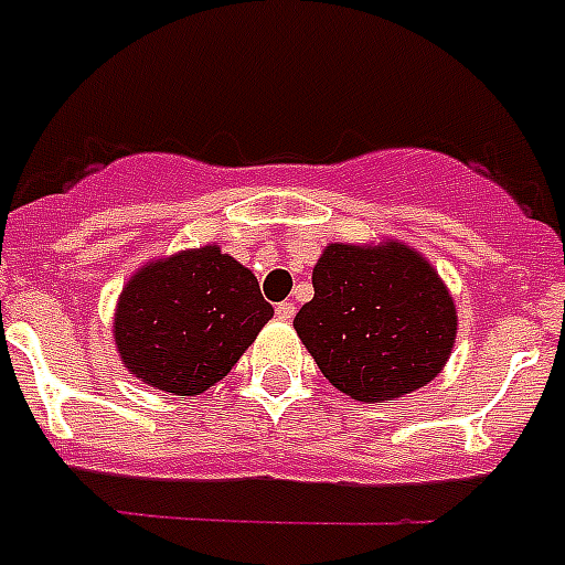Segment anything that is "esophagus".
I'll return each instance as SVG.
<instances>
[{
    "instance_id": "1",
    "label": "esophagus",
    "mask_w": 565,
    "mask_h": 565,
    "mask_svg": "<svg viewBox=\"0 0 565 565\" xmlns=\"http://www.w3.org/2000/svg\"><path fill=\"white\" fill-rule=\"evenodd\" d=\"M292 316H296V305L292 301H281V305L275 307V319L278 321H292Z\"/></svg>"
}]
</instances>
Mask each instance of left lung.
<instances>
[{
  "label": "left lung",
  "mask_w": 565,
  "mask_h": 565,
  "mask_svg": "<svg viewBox=\"0 0 565 565\" xmlns=\"http://www.w3.org/2000/svg\"><path fill=\"white\" fill-rule=\"evenodd\" d=\"M298 339L330 385L391 402L434 382L457 341V305L428 258L402 241L327 244Z\"/></svg>",
  "instance_id": "8db88e82"
}]
</instances>
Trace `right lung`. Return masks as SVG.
Here are the masks:
<instances>
[{"label":"right lung","mask_w":565,"mask_h":565,"mask_svg":"<svg viewBox=\"0 0 565 565\" xmlns=\"http://www.w3.org/2000/svg\"><path fill=\"white\" fill-rule=\"evenodd\" d=\"M273 319L258 278L217 244L146 260L114 307L122 367L172 396H198L235 367Z\"/></svg>","instance_id":"right-lung-1"}]
</instances>
